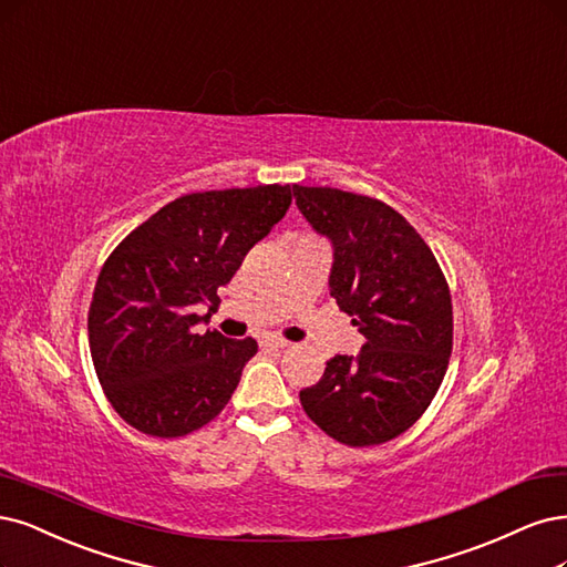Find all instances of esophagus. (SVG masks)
<instances>
[{"instance_id": "34e87169", "label": "esophagus", "mask_w": 567, "mask_h": 567, "mask_svg": "<svg viewBox=\"0 0 567 567\" xmlns=\"http://www.w3.org/2000/svg\"><path fill=\"white\" fill-rule=\"evenodd\" d=\"M260 344L267 347V349H286V347H290V342L284 340V338H265Z\"/></svg>"}]
</instances>
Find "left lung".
Instances as JSON below:
<instances>
[{
	"label": "left lung",
	"instance_id": "obj_1",
	"mask_svg": "<svg viewBox=\"0 0 567 567\" xmlns=\"http://www.w3.org/2000/svg\"><path fill=\"white\" fill-rule=\"evenodd\" d=\"M302 216L333 241L330 296L365 336L300 392L309 420L349 447L413 426L436 396L453 351L451 288L432 248L399 210L336 187L292 185Z\"/></svg>",
	"mask_w": 567,
	"mask_h": 567
}]
</instances>
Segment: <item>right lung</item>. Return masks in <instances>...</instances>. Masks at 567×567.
Listing matches in <instances>:
<instances>
[{
    "mask_svg": "<svg viewBox=\"0 0 567 567\" xmlns=\"http://www.w3.org/2000/svg\"><path fill=\"white\" fill-rule=\"evenodd\" d=\"M288 206V185L192 192L110 252L89 307V347L107 401L133 429L178 439L223 413L258 342L197 333L194 309H218V288Z\"/></svg>",
    "mask_w": 567,
    "mask_h": 567,
    "instance_id": "right-lung-1",
    "label": "right lung"
}]
</instances>
